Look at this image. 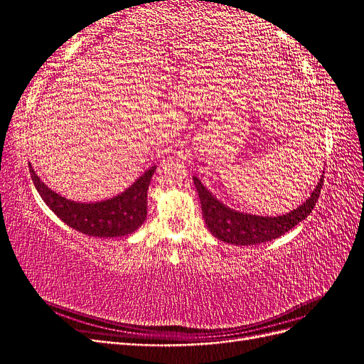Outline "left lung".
Listing matches in <instances>:
<instances>
[{
    "instance_id": "1",
    "label": "left lung",
    "mask_w": 364,
    "mask_h": 364,
    "mask_svg": "<svg viewBox=\"0 0 364 364\" xmlns=\"http://www.w3.org/2000/svg\"><path fill=\"white\" fill-rule=\"evenodd\" d=\"M193 181L196 185V190L200 197L202 213L206 228L211 230V234L229 245L253 246L281 237L282 234L289 232L291 228H294L297 223H301L302 220L310 215L322 190L323 174L321 176V179H318L311 196L308 197L302 205H299L287 214L277 217L253 215L237 211V209L229 208L223 202H220L202 183L199 178L194 176Z\"/></svg>"
}]
</instances>
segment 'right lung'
Wrapping results in <instances>:
<instances>
[{
  "label": "right lung",
  "instance_id": "right-lung-1",
  "mask_svg": "<svg viewBox=\"0 0 364 364\" xmlns=\"http://www.w3.org/2000/svg\"><path fill=\"white\" fill-rule=\"evenodd\" d=\"M31 181L42 200L63 223L91 237L114 238L135 232L147 217V191L156 165L141 174L129 188L100 202H74L62 197L41 181L28 164Z\"/></svg>",
  "mask_w": 364,
  "mask_h": 364
}]
</instances>
